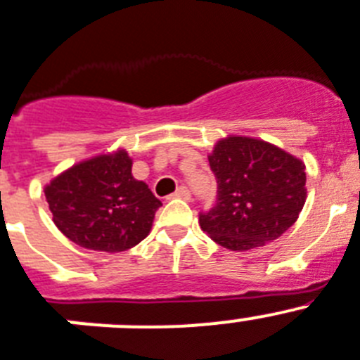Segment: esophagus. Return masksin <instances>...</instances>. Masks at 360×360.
Returning <instances> with one entry per match:
<instances>
[{
    "instance_id": "1",
    "label": "esophagus",
    "mask_w": 360,
    "mask_h": 360,
    "mask_svg": "<svg viewBox=\"0 0 360 360\" xmlns=\"http://www.w3.org/2000/svg\"><path fill=\"white\" fill-rule=\"evenodd\" d=\"M174 198H179V199H185V201H190L192 199V194H190V190L186 186H179V188L175 190Z\"/></svg>"
}]
</instances>
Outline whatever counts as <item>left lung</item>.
I'll return each instance as SVG.
<instances>
[{
	"mask_svg": "<svg viewBox=\"0 0 360 360\" xmlns=\"http://www.w3.org/2000/svg\"><path fill=\"white\" fill-rule=\"evenodd\" d=\"M208 165L216 203L199 212V225L225 249L243 250L278 240L306 203L304 162L273 144L249 137L223 139Z\"/></svg>",
	"mask_w": 360,
	"mask_h": 360,
	"instance_id": "left-lung-1",
	"label": "left lung"
}]
</instances>
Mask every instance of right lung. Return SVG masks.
Listing matches in <instances>:
<instances>
[{
  "instance_id": "obj_1",
  "label": "right lung",
  "mask_w": 360,
  "mask_h": 360,
  "mask_svg": "<svg viewBox=\"0 0 360 360\" xmlns=\"http://www.w3.org/2000/svg\"><path fill=\"white\" fill-rule=\"evenodd\" d=\"M54 225L77 245L120 252L143 241L161 201L134 179L126 152L101 155L63 172L45 186Z\"/></svg>"
}]
</instances>
